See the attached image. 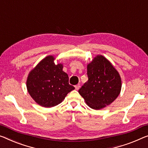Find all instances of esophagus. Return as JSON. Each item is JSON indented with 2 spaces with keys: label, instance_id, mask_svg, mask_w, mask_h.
I'll use <instances>...</instances> for the list:
<instances>
[{
  "label": "esophagus",
  "instance_id": "34e87169",
  "mask_svg": "<svg viewBox=\"0 0 148 148\" xmlns=\"http://www.w3.org/2000/svg\"><path fill=\"white\" fill-rule=\"evenodd\" d=\"M80 84H77V85L75 86V89H76V90H78L79 88H80Z\"/></svg>",
  "mask_w": 148,
  "mask_h": 148
}]
</instances>
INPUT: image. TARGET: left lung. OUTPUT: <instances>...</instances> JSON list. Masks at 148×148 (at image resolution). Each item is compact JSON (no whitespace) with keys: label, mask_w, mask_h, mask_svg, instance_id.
Wrapping results in <instances>:
<instances>
[{"label":"left lung","mask_w":148,"mask_h":148,"mask_svg":"<svg viewBox=\"0 0 148 148\" xmlns=\"http://www.w3.org/2000/svg\"><path fill=\"white\" fill-rule=\"evenodd\" d=\"M88 80L78 90L92 109L110 105L120 93L122 81L112 64L102 55L95 57L87 66Z\"/></svg>","instance_id":"left-lung-1"}]
</instances>
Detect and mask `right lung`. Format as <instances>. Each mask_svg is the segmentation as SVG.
I'll return each mask as SVG.
<instances>
[{"mask_svg":"<svg viewBox=\"0 0 148 148\" xmlns=\"http://www.w3.org/2000/svg\"><path fill=\"white\" fill-rule=\"evenodd\" d=\"M54 60L52 56L44 58L30 72L26 81L30 96L37 103L46 108L59 104L75 89L69 84V78L62 70V64H55Z\"/></svg>","mask_w":148,"mask_h":148,"instance_id":"add662e5","label":"right lung"}]
</instances>
